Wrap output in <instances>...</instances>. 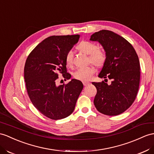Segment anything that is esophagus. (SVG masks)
Instances as JSON below:
<instances>
[{"label": "esophagus", "instance_id": "esophagus-1", "mask_svg": "<svg viewBox=\"0 0 154 154\" xmlns=\"http://www.w3.org/2000/svg\"><path fill=\"white\" fill-rule=\"evenodd\" d=\"M83 84L84 86H87L90 84V82H87V81H83Z\"/></svg>", "mask_w": 154, "mask_h": 154}]
</instances>
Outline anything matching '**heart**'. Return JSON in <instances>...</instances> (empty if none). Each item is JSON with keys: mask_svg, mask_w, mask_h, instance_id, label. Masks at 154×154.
I'll list each match as a JSON object with an SVG mask.
<instances>
[{"mask_svg": "<svg viewBox=\"0 0 154 154\" xmlns=\"http://www.w3.org/2000/svg\"><path fill=\"white\" fill-rule=\"evenodd\" d=\"M77 50L89 55V61L92 63L97 67L103 66L106 60V55L103 50L98 48L97 45L90 41H82L76 47ZM72 55L70 51L68 52L65 56V63L68 67L72 65ZM95 73V68L93 66H89L84 69H80L76 70L73 74L75 79L82 81L89 80L92 75Z\"/></svg>", "mask_w": 154, "mask_h": 154, "instance_id": "b5f03b06", "label": "heart"}]
</instances>
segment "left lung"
I'll return each mask as SVG.
<instances>
[{
	"instance_id": "1",
	"label": "left lung",
	"mask_w": 154,
	"mask_h": 154,
	"mask_svg": "<svg viewBox=\"0 0 154 154\" xmlns=\"http://www.w3.org/2000/svg\"><path fill=\"white\" fill-rule=\"evenodd\" d=\"M90 40L99 42L106 52V62L98 76L112 80L110 85L92 82L97 88L94 104L103 114L119 115L128 109L137 95L140 76L138 55L128 41L108 30L93 34Z\"/></svg>"
}]
</instances>
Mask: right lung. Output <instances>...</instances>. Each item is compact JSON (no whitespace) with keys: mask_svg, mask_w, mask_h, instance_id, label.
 I'll list each match as a JSON object with an SVG mask.
<instances>
[{"mask_svg":"<svg viewBox=\"0 0 154 154\" xmlns=\"http://www.w3.org/2000/svg\"><path fill=\"white\" fill-rule=\"evenodd\" d=\"M80 38V35L51 36L37 45L26 60L24 78L27 91L33 105L46 117L61 119L72 113L83 84L72 79L68 84L57 85L58 72L65 80L66 54Z\"/></svg>","mask_w":154,"mask_h":154,"instance_id":"add662e5","label":"right lung"}]
</instances>
